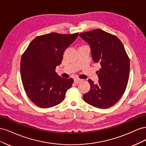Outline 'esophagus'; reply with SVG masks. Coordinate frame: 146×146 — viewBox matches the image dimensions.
<instances>
[{
	"label": "esophagus",
	"mask_w": 146,
	"mask_h": 146,
	"mask_svg": "<svg viewBox=\"0 0 146 146\" xmlns=\"http://www.w3.org/2000/svg\"><path fill=\"white\" fill-rule=\"evenodd\" d=\"M74 83H75L77 84V83H80V82L82 81V80H81V79H79V78H74Z\"/></svg>",
	"instance_id": "obj_1"
}]
</instances>
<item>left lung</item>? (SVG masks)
Masks as SVG:
<instances>
[{
  "instance_id": "1",
  "label": "left lung",
  "mask_w": 146,
  "mask_h": 146,
  "mask_svg": "<svg viewBox=\"0 0 146 146\" xmlns=\"http://www.w3.org/2000/svg\"><path fill=\"white\" fill-rule=\"evenodd\" d=\"M79 36L90 46L94 62L101 65L98 83L88 80L90 90L83 94V99L96 108L111 107L121 98L129 81L130 61L125 48L117 36L101 29Z\"/></svg>"
}]
</instances>
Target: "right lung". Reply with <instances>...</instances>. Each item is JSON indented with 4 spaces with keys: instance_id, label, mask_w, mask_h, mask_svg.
<instances>
[{
    "instance_id": "add662e5",
    "label": "right lung",
    "mask_w": 146,
    "mask_h": 146,
    "mask_svg": "<svg viewBox=\"0 0 146 146\" xmlns=\"http://www.w3.org/2000/svg\"><path fill=\"white\" fill-rule=\"evenodd\" d=\"M78 33H51L35 38L22 56L21 76L29 99L38 107L47 108L63 102L72 86V78H64L55 72L65 50Z\"/></svg>"
}]
</instances>
